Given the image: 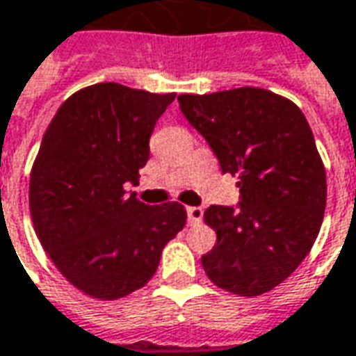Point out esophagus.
<instances>
[{
  "label": "esophagus",
  "mask_w": 356,
  "mask_h": 356,
  "mask_svg": "<svg viewBox=\"0 0 356 356\" xmlns=\"http://www.w3.org/2000/svg\"><path fill=\"white\" fill-rule=\"evenodd\" d=\"M186 213H188V223H190V225H195V223L202 221L204 209H202V207H186Z\"/></svg>",
  "instance_id": "obj_1"
}]
</instances>
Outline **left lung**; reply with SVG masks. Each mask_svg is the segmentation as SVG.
Here are the masks:
<instances>
[{
	"mask_svg": "<svg viewBox=\"0 0 356 356\" xmlns=\"http://www.w3.org/2000/svg\"><path fill=\"white\" fill-rule=\"evenodd\" d=\"M178 102L221 172L239 176V207L204 213L217 233L202 257L207 278L231 294L270 292L306 259L325 213V166L306 117L294 102L250 86Z\"/></svg>",
	"mask_w": 356,
	"mask_h": 356,
	"instance_id": "1",
	"label": "left lung"
}]
</instances>
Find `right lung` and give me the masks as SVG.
I'll list each match as a JSON object with an SVG mask.
<instances>
[{"label":"right lung","instance_id":"add662e5","mask_svg":"<svg viewBox=\"0 0 356 356\" xmlns=\"http://www.w3.org/2000/svg\"><path fill=\"white\" fill-rule=\"evenodd\" d=\"M174 97L94 83L70 95L42 135L29 182L33 227L62 276L90 298L143 288L186 225L178 202L147 206L125 192L139 182L152 129Z\"/></svg>","mask_w":356,"mask_h":356}]
</instances>
